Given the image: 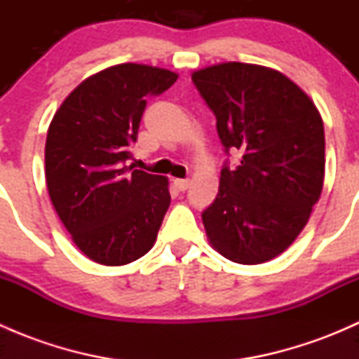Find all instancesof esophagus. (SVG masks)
I'll list each match as a JSON object with an SVG mask.
<instances>
[{
    "label": "esophagus",
    "mask_w": 359,
    "mask_h": 359,
    "mask_svg": "<svg viewBox=\"0 0 359 359\" xmlns=\"http://www.w3.org/2000/svg\"><path fill=\"white\" fill-rule=\"evenodd\" d=\"M189 186H191L189 179H175V187L179 191H186Z\"/></svg>",
    "instance_id": "esophagus-1"
}]
</instances>
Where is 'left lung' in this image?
<instances>
[{
  "mask_svg": "<svg viewBox=\"0 0 359 359\" xmlns=\"http://www.w3.org/2000/svg\"><path fill=\"white\" fill-rule=\"evenodd\" d=\"M191 78L215 114L222 146L243 154L234 170L224 166L219 194L201 213L206 238L233 262H267L297 240L321 196L323 119L276 69L222 62Z\"/></svg>",
  "mask_w": 359,
  "mask_h": 359,
  "instance_id": "8db88e82",
  "label": "left lung"
}]
</instances>
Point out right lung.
Listing matches in <instances>:
<instances>
[{
  "instance_id": "add662e5",
  "label": "right lung",
  "mask_w": 359,
  "mask_h": 359,
  "mask_svg": "<svg viewBox=\"0 0 359 359\" xmlns=\"http://www.w3.org/2000/svg\"><path fill=\"white\" fill-rule=\"evenodd\" d=\"M179 74L118 64L83 79L48 126L45 177L50 200L74 245L102 266H125L154 247L170 206L168 179L123 166L137 140L146 97Z\"/></svg>"
}]
</instances>
